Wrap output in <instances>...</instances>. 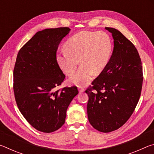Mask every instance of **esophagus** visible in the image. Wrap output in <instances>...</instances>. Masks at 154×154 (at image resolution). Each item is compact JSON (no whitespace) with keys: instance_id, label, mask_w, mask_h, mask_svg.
Returning a JSON list of instances; mask_svg holds the SVG:
<instances>
[{"instance_id":"esophagus-1","label":"esophagus","mask_w":154,"mask_h":154,"mask_svg":"<svg viewBox=\"0 0 154 154\" xmlns=\"http://www.w3.org/2000/svg\"><path fill=\"white\" fill-rule=\"evenodd\" d=\"M79 92H80V93H82V92H84L85 90L83 89V88L81 87V88H79Z\"/></svg>"}]
</instances>
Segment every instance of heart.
<instances>
[{
    "label": "heart",
    "instance_id": "b5f03b06",
    "mask_svg": "<svg viewBox=\"0 0 154 154\" xmlns=\"http://www.w3.org/2000/svg\"><path fill=\"white\" fill-rule=\"evenodd\" d=\"M64 51L57 54V62L68 76L69 82L77 86H85L92 75H98L108 64L112 54V43L104 32L82 31L69 38L64 44Z\"/></svg>",
    "mask_w": 154,
    "mask_h": 154
}]
</instances>
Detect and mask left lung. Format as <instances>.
Segmentation results:
<instances>
[{
    "instance_id": "left-lung-1",
    "label": "left lung",
    "mask_w": 154,
    "mask_h": 154,
    "mask_svg": "<svg viewBox=\"0 0 154 154\" xmlns=\"http://www.w3.org/2000/svg\"><path fill=\"white\" fill-rule=\"evenodd\" d=\"M105 29L113 38V53L105 69L85 93L89 96L87 112L90 124L98 131L110 132L123 126L134 112L143 77L141 60L135 46L116 28Z\"/></svg>"
}]
</instances>
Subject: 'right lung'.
Segmentation results:
<instances>
[{
	"mask_svg": "<svg viewBox=\"0 0 154 154\" xmlns=\"http://www.w3.org/2000/svg\"><path fill=\"white\" fill-rule=\"evenodd\" d=\"M69 28L38 31L20 49L14 70V90L21 113L38 131L49 133L64 124L68 106L79 93L61 85L65 75L56 60L60 43Z\"/></svg>",
	"mask_w": 154,
	"mask_h": 154,
	"instance_id": "obj_1",
	"label": "right lung"
}]
</instances>
